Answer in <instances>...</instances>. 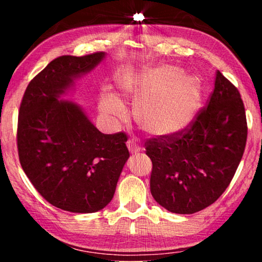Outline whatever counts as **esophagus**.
Returning a JSON list of instances; mask_svg holds the SVG:
<instances>
[{"mask_svg":"<svg viewBox=\"0 0 262 262\" xmlns=\"http://www.w3.org/2000/svg\"><path fill=\"white\" fill-rule=\"evenodd\" d=\"M127 148H128V150H129L130 154H136V152L141 151V147L139 145V143H137V142L134 140L127 141Z\"/></svg>","mask_w":262,"mask_h":262,"instance_id":"34e87169","label":"esophagus"}]
</instances>
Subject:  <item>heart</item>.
Instances as JSON below:
<instances>
[{
  "label": "heart",
  "instance_id": "heart-1",
  "mask_svg": "<svg viewBox=\"0 0 262 262\" xmlns=\"http://www.w3.org/2000/svg\"><path fill=\"white\" fill-rule=\"evenodd\" d=\"M115 84L122 94L140 95L133 104V115L141 129L152 136L178 134L190 125L201 106L200 81L171 66L126 70L117 75ZM100 107L119 120L126 118L122 106L112 96L105 95Z\"/></svg>",
  "mask_w": 262,
  "mask_h": 262
}]
</instances>
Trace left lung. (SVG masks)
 Returning <instances> with one entry per match:
<instances>
[{"mask_svg":"<svg viewBox=\"0 0 262 262\" xmlns=\"http://www.w3.org/2000/svg\"><path fill=\"white\" fill-rule=\"evenodd\" d=\"M246 139L241 94L217 70L209 103L190 128L145 143L152 162L154 199L176 214H194L210 206L231 183Z\"/></svg>","mask_w":262,"mask_h":262,"instance_id":"obj_1","label":"left lung"}]
</instances>
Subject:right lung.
Instances as JSON below:
<instances>
[{
	"label": "right lung",
	"mask_w": 262,
	"mask_h": 262,
	"mask_svg": "<svg viewBox=\"0 0 262 262\" xmlns=\"http://www.w3.org/2000/svg\"><path fill=\"white\" fill-rule=\"evenodd\" d=\"M105 52L53 60L26 88L18 113L20 165L41 196L60 209L89 214L113 199L129 152L123 133L103 134L83 108L62 99Z\"/></svg>",
	"instance_id": "right-lung-1"
}]
</instances>
